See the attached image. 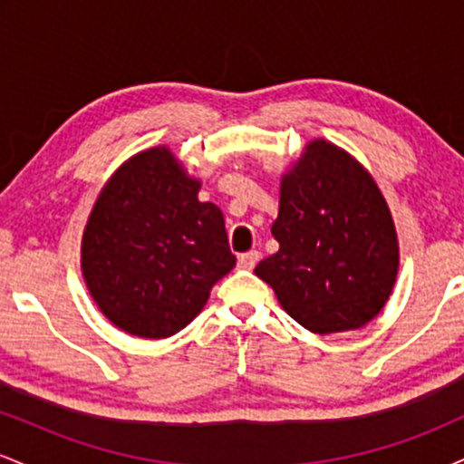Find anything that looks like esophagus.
Segmentation results:
<instances>
[{
  "mask_svg": "<svg viewBox=\"0 0 464 464\" xmlns=\"http://www.w3.org/2000/svg\"><path fill=\"white\" fill-rule=\"evenodd\" d=\"M257 262H259V250H248V253L239 255V259H237L239 268H244V270L255 268V264Z\"/></svg>",
  "mask_w": 464,
  "mask_h": 464,
  "instance_id": "obj_1",
  "label": "esophagus"
}]
</instances>
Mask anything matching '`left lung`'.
Listing matches in <instances>:
<instances>
[{
    "label": "left lung",
    "instance_id": "8db88e82",
    "mask_svg": "<svg viewBox=\"0 0 464 464\" xmlns=\"http://www.w3.org/2000/svg\"><path fill=\"white\" fill-rule=\"evenodd\" d=\"M279 250L255 275L314 334L358 329L395 285L399 248L384 196L347 152L316 140L281 180Z\"/></svg>",
    "mask_w": 464,
    "mask_h": 464
}]
</instances>
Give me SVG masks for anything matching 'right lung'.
I'll use <instances>...</instances> for the list:
<instances>
[{"label":"right lung","instance_id":"right-lung-1","mask_svg":"<svg viewBox=\"0 0 464 464\" xmlns=\"http://www.w3.org/2000/svg\"><path fill=\"white\" fill-rule=\"evenodd\" d=\"M198 189L168 148H150L121 165L95 202L82 237L84 281L124 332H180L236 266L222 211L200 202Z\"/></svg>","mask_w":464,"mask_h":464}]
</instances>
